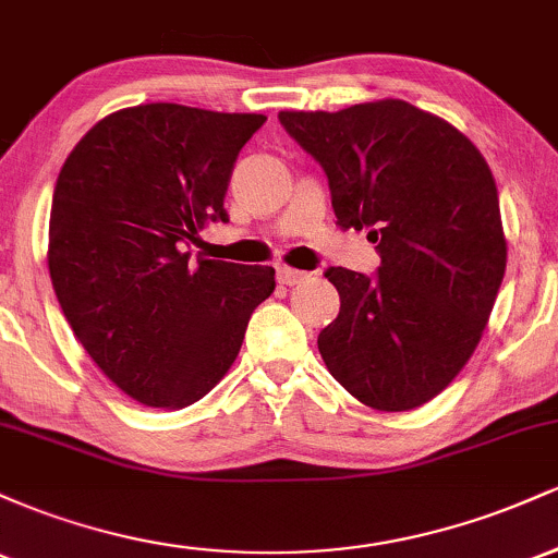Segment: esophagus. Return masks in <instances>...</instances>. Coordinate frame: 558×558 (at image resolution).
<instances>
[{
	"mask_svg": "<svg viewBox=\"0 0 558 558\" xmlns=\"http://www.w3.org/2000/svg\"><path fill=\"white\" fill-rule=\"evenodd\" d=\"M278 280L283 286H299V283H304V280H310V272L293 270V267H288V265H278Z\"/></svg>",
	"mask_w": 558,
	"mask_h": 558,
	"instance_id": "obj_1",
	"label": "esophagus"
}]
</instances>
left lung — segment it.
Here are the masks:
<instances>
[{"instance_id": "left-lung-1", "label": "left lung", "mask_w": 558, "mask_h": 558, "mask_svg": "<svg viewBox=\"0 0 558 558\" xmlns=\"http://www.w3.org/2000/svg\"><path fill=\"white\" fill-rule=\"evenodd\" d=\"M278 118L323 165L338 226L369 230L380 252L375 278L325 272L341 296L317 338L325 367L377 412L433 401L475 354L504 280L488 162L459 128L403 99Z\"/></svg>"}]
</instances>
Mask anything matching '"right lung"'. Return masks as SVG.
Returning <instances> with one entry per match:
<instances>
[{"mask_svg": "<svg viewBox=\"0 0 558 558\" xmlns=\"http://www.w3.org/2000/svg\"><path fill=\"white\" fill-rule=\"evenodd\" d=\"M257 112L125 107L101 118L62 165L47 265L88 356L133 401L196 403L228 375L275 270L191 259L189 243L226 222V191Z\"/></svg>", "mask_w": 558, "mask_h": 558, "instance_id": "1", "label": "right lung"}]
</instances>
